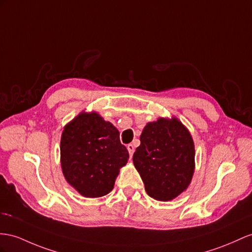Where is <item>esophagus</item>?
Returning <instances> with one entry per match:
<instances>
[{"mask_svg":"<svg viewBox=\"0 0 252 252\" xmlns=\"http://www.w3.org/2000/svg\"><path fill=\"white\" fill-rule=\"evenodd\" d=\"M126 148H127V151H128V154H130V157H132V156H133V153H134V150H135L134 145L130 144V145H127V146H126Z\"/></svg>","mask_w":252,"mask_h":252,"instance_id":"obj_1","label":"esophagus"}]
</instances>
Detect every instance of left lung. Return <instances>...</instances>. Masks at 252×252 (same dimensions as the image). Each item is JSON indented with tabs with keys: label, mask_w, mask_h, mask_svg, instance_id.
<instances>
[{
	"label": "left lung",
	"mask_w": 252,
	"mask_h": 252,
	"mask_svg": "<svg viewBox=\"0 0 252 252\" xmlns=\"http://www.w3.org/2000/svg\"><path fill=\"white\" fill-rule=\"evenodd\" d=\"M133 163L148 195L158 201L172 200L188 189L195 169L190 133L177 118L150 122L140 135Z\"/></svg>",
	"instance_id": "left-lung-1"
}]
</instances>
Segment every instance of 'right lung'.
Instances as JSON below:
<instances>
[{"instance_id": "right-lung-1", "label": "right lung", "mask_w": 252, "mask_h": 252, "mask_svg": "<svg viewBox=\"0 0 252 252\" xmlns=\"http://www.w3.org/2000/svg\"><path fill=\"white\" fill-rule=\"evenodd\" d=\"M128 152L119 132L96 113H82L63 128L61 160L67 182L87 198L105 196L114 189Z\"/></svg>"}]
</instances>
